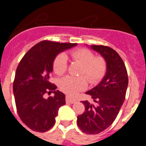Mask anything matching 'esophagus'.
Instances as JSON below:
<instances>
[{
    "label": "esophagus",
    "instance_id": "obj_1",
    "mask_svg": "<svg viewBox=\"0 0 146 146\" xmlns=\"http://www.w3.org/2000/svg\"><path fill=\"white\" fill-rule=\"evenodd\" d=\"M66 101L67 102H69V103H71V104H73V103H75L76 102H77V100L74 99H72L71 96H68L67 95L66 96Z\"/></svg>",
    "mask_w": 146,
    "mask_h": 146
}]
</instances>
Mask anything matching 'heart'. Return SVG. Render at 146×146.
Here are the masks:
<instances>
[{"instance_id": "1", "label": "heart", "mask_w": 146, "mask_h": 146, "mask_svg": "<svg viewBox=\"0 0 146 146\" xmlns=\"http://www.w3.org/2000/svg\"><path fill=\"white\" fill-rule=\"evenodd\" d=\"M72 60L81 65L79 77L66 76L58 81V87L65 94L74 96L87 88L88 80L91 84H96L102 79L107 71V62L102 56H95L86 48H79L70 52ZM53 71L58 75L64 74L68 68V59L64 53H60L53 61Z\"/></svg>"}]
</instances>
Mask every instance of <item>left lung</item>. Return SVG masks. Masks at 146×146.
<instances>
[{
  "label": "left lung",
  "instance_id": "1",
  "mask_svg": "<svg viewBox=\"0 0 146 146\" xmlns=\"http://www.w3.org/2000/svg\"><path fill=\"white\" fill-rule=\"evenodd\" d=\"M91 48L105 59L107 72L99 84L86 92L96 104L82 101L86 111L77 116V123L84 133L96 135L116 118L125 100L129 80L124 63L115 50L104 45H91Z\"/></svg>",
  "mask_w": 146,
  "mask_h": 146
}]
</instances>
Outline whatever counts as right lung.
<instances>
[{
  "instance_id": "add662e5",
  "label": "right lung",
  "mask_w": 146,
  "mask_h": 146,
  "mask_svg": "<svg viewBox=\"0 0 146 146\" xmlns=\"http://www.w3.org/2000/svg\"><path fill=\"white\" fill-rule=\"evenodd\" d=\"M44 40L30 49L17 68L13 91L19 117L28 128L44 132L55 123L59 108L66 104L65 95L49 81L56 55L76 46ZM54 91L47 99L44 94Z\"/></svg>"
}]
</instances>
